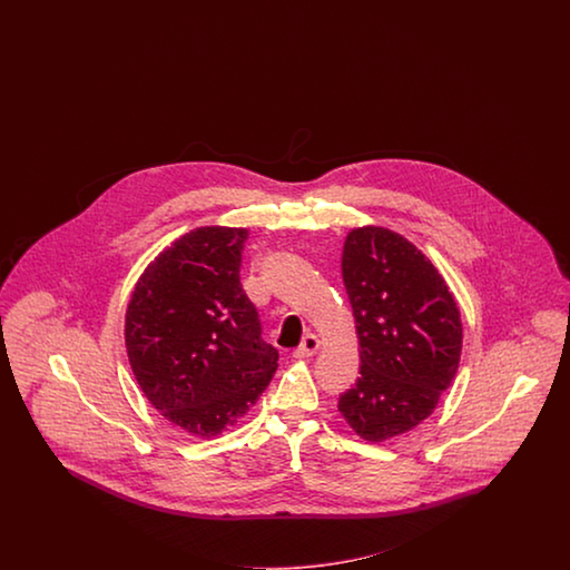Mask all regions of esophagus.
Instances as JSON below:
<instances>
[{
	"instance_id": "34e87169",
	"label": "esophagus",
	"mask_w": 570,
	"mask_h": 570,
	"mask_svg": "<svg viewBox=\"0 0 570 570\" xmlns=\"http://www.w3.org/2000/svg\"><path fill=\"white\" fill-rule=\"evenodd\" d=\"M317 348H320V338H317L315 334H307V336L303 338L301 346L294 348L293 355L296 360H309V357H313V355L317 353Z\"/></svg>"
}]
</instances>
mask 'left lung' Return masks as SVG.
<instances>
[{
    "mask_svg": "<svg viewBox=\"0 0 570 570\" xmlns=\"http://www.w3.org/2000/svg\"><path fill=\"white\" fill-rule=\"evenodd\" d=\"M343 282L362 376L338 399V412L362 439L380 443L426 420L455 379L460 309L422 250L384 227L348 232Z\"/></svg>",
    "mask_w": 570,
    "mask_h": 570,
    "instance_id": "1",
    "label": "left lung"
}]
</instances>
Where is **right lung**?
<instances>
[{"instance_id": "obj_1", "label": "right lung", "mask_w": 570, "mask_h": 570, "mask_svg": "<svg viewBox=\"0 0 570 570\" xmlns=\"http://www.w3.org/2000/svg\"><path fill=\"white\" fill-rule=\"evenodd\" d=\"M246 238L248 229L208 225L173 242L139 277L125 315L139 389L196 436L236 424L276 374L277 348L242 291Z\"/></svg>"}]
</instances>
